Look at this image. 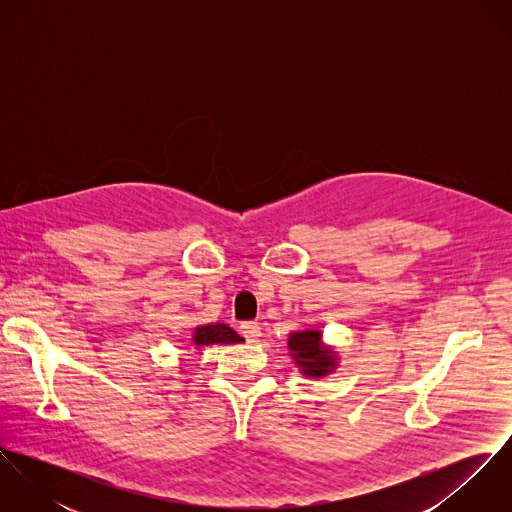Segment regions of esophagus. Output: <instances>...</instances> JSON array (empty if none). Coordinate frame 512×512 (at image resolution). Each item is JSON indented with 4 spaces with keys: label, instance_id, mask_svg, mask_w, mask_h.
<instances>
[{
    "label": "esophagus",
    "instance_id": "esophagus-1",
    "mask_svg": "<svg viewBox=\"0 0 512 512\" xmlns=\"http://www.w3.org/2000/svg\"><path fill=\"white\" fill-rule=\"evenodd\" d=\"M240 335L248 341V343H256L260 337V325L256 321H244L240 323Z\"/></svg>",
    "mask_w": 512,
    "mask_h": 512
}]
</instances>
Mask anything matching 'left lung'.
Returning a JSON list of instances; mask_svg holds the SVG:
<instances>
[{
	"instance_id": "1",
	"label": "left lung",
	"mask_w": 512,
	"mask_h": 512,
	"mask_svg": "<svg viewBox=\"0 0 512 512\" xmlns=\"http://www.w3.org/2000/svg\"><path fill=\"white\" fill-rule=\"evenodd\" d=\"M290 349L295 363L303 368V374L307 376H325L333 368V351L321 345L319 331L292 333Z\"/></svg>"
}]
</instances>
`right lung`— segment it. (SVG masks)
Listing matches in <instances>:
<instances>
[{"mask_svg":"<svg viewBox=\"0 0 512 512\" xmlns=\"http://www.w3.org/2000/svg\"><path fill=\"white\" fill-rule=\"evenodd\" d=\"M197 345H230V343H240L242 337L236 335V331H232L228 325L224 323H217V325H203L195 329L193 335Z\"/></svg>","mask_w":512,"mask_h":512,"instance_id":"add662e5","label":"right lung"}]
</instances>
